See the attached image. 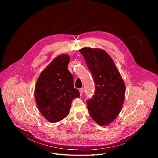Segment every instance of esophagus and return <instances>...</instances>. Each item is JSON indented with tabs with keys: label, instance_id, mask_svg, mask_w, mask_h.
<instances>
[{
	"label": "esophagus",
	"instance_id": "esophagus-1",
	"mask_svg": "<svg viewBox=\"0 0 158 158\" xmlns=\"http://www.w3.org/2000/svg\"><path fill=\"white\" fill-rule=\"evenodd\" d=\"M79 93H80V95L81 96L82 95V93H83V88H81L79 89Z\"/></svg>",
	"mask_w": 158,
	"mask_h": 158
}]
</instances>
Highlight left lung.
Listing matches in <instances>:
<instances>
[{
    "label": "left lung",
    "instance_id": "obj_1",
    "mask_svg": "<svg viewBox=\"0 0 158 158\" xmlns=\"http://www.w3.org/2000/svg\"><path fill=\"white\" fill-rule=\"evenodd\" d=\"M93 76L95 92L87 101L92 118L99 126H108L118 117L125 99L126 86L111 56L103 49L79 50Z\"/></svg>",
    "mask_w": 158,
    "mask_h": 158
}]
</instances>
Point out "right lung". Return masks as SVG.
Returning <instances> with one entry per match:
<instances>
[{
  "instance_id": "1",
  "label": "right lung",
  "mask_w": 158,
  "mask_h": 158,
  "mask_svg": "<svg viewBox=\"0 0 158 158\" xmlns=\"http://www.w3.org/2000/svg\"><path fill=\"white\" fill-rule=\"evenodd\" d=\"M70 56H57L41 72L35 88V98L41 114L51 123L68 116L73 98L79 92L73 88V78L68 70Z\"/></svg>"
}]
</instances>
